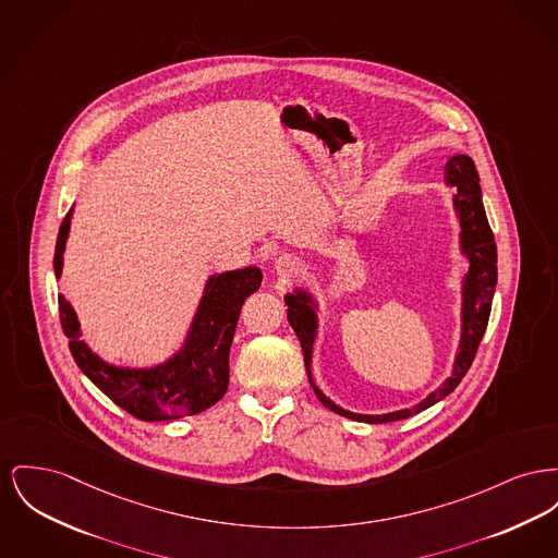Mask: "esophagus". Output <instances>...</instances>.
<instances>
[{
	"label": "esophagus",
	"mask_w": 558,
	"mask_h": 558,
	"mask_svg": "<svg viewBox=\"0 0 558 558\" xmlns=\"http://www.w3.org/2000/svg\"><path fill=\"white\" fill-rule=\"evenodd\" d=\"M301 262L296 259L295 255H280V257H276V262H274V269L282 276V278H291V276H295L301 271Z\"/></svg>",
	"instance_id": "34e87169"
}]
</instances>
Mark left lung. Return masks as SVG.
I'll use <instances>...</instances> for the list:
<instances>
[{
    "label": "left lung",
    "mask_w": 558,
    "mask_h": 558,
    "mask_svg": "<svg viewBox=\"0 0 558 558\" xmlns=\"http://www.w3.org/2000/svg\"><path fill=\"white\" fill-rule=\"evenodd\" d=\"M478 172L476 166L472 162L470 156L458 154L453 156L447 166H445V185L453 187V210L459 221V253L468 262V269L461 276V332H459L458 352L456 361L451 368V377H447L440 388L434 392L427 393L424 400L409 409H398L390 413L381 415H366V413H354L337 402H332L327 393L323 392L312 375V354H314V343L318 337V310L320 303L316 296L312 295L307 289L295 287L293 293L284 295V303L289 305L287 318L291 327L295 328L303 359H305V371L310 377V384L318 400L339 415L356 422H366V424H388V422H398L407 420L411 415H417L426 411L427 407L436 404L445 396L453 392L468 373L470 364L476 356L478 343L487 330L489 314H492L493 293L497 284V246L493 238L487 213L483 206V192L478 183Z\"/></svg>",
    "instance_id": "obj_1"
}]
</instances>
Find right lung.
<instances>
[{
  "mask_svg": "<svg viewBox=\"0 0 558 558\" xmlns=\"http://www.w3.org/2000/svg\"><path fill=\"white\" fill-rule=\"evenodd\" d=\"M73 208L66 213L54 251V274H63V253ZM259 267H242L208 276L192 325L181 348L154 366H120L102 361L82 341L75 310L59 296L61 325L69 350L82 373L118 407L143 422H168L196 415L223 398L230 384V348L246 296L262 287Z\"/></svg>",
  "mask_w": 558,
  "mask_h": 558,
  "instance_id": "right-lung-1",
  "label": "right lung"
}]
</instances>
